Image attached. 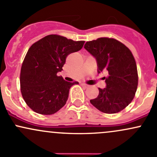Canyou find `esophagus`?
<instances>
[{
    "instance_id": "obj_1",
    "label": "esophagus",
    "mask_w": 157,
    "mask_h": 157,
    "mask_svg": "<svg viewBox=\"0 0 157 157\" xmlns=\"http://www.w3.org/2000/svg\"><path fill=\"white\" fill-rule=\"evenodd\" d=\"M81 85H82V87H84V88H87V87H88V86H89V85H86V84H85V83H82V84H81Z\"/></svg>"
}]
</instances>
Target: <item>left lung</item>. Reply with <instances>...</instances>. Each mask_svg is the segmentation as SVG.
<instances>
[{
	"mask_svg": "<svg viewBox=\"0 0 157 157\" xmlns=\"http://www.w3.org/2000/svg\"><path fill=\"white\" fill-rule=\"evenodd\" d=\"M85 48L97 60V72H107L106 87L90 102L100 112L117 113L132 102L138 87L136 60L130 50L112 38L101 37L87 42Z\"/></svg>",
	"mask_w": 157,
	"mask_h": 157,
	"instance_id": "obj_1",
	"label": "left lung"
}]
</instances>
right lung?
Masks as SVG:
<instances>
[{
  "mask_svg": "<svg viewBox=\"0 0 157 157\" xmlns=\"http://www.w3.org/2000/svg\"><path fill=\"white\" fill-rule=\"evenodd\" d=\"M85 41H73L51 34L30 47L20 74V85L27 105L40 114H53L67 102L69 91L78 82H68L57 73L63 70L66 58L78 52Z\"/></svg>",
  "mask_w": 157,
  "mask_h": 157,
  "instance_id": "add662e5",
  "label": "right lung"
}]
</instances>
